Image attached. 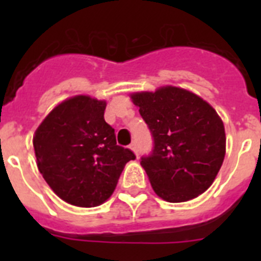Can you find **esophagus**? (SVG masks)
<instances>
[{
  "mask_svg": "<svg viewBox=\"0 0 261 261\" xmlns=\"http://www.w3.org/2000/svg\"><path fill=\"white\" fill-rule=\"evenodd\" d=\"M129 149H130V150H132L133 153L136 154V155H137V153H138V147H137V144H136V142H133V144L129 145Z\"/></svg>",
  "mask_w": 261,
  "mask_h": 261,
  "instance_id": "34e87169",
  "label": "esophagus"
}]
</instances>
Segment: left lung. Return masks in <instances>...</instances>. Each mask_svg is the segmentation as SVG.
<instances>
[{
    "instance_id": "left-lung-1",
    "label": "left lung",
    "mask_w": 261,
    "mask_h": 261,
    "mask_svg": "<svg viewBox=\"0 0 261 261\" xmlns=\"http://www.w3.org/2000/svg\"><path fill=\"white\" fill-rule=\"evenodd\" d=\"M153 136L142 156L154 192L168 202L192 200L208 190L222 166L226 136L222 120L199 95L175 86L130 95Z\"/></svg>"
}]
</instances>
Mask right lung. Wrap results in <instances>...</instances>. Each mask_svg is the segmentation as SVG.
<instances>
[{
    "instance_id": "right-lung-1",
    "label": "right lung",
    "mask_w": 261,
    "mask_h": 261,
    "mask_svg": "<svg viewBox=\"0 0 261 261\" xmlns=\"http://www.w3.org/2000/svg\"><path fill=\"white\" fill-rule=\"evenodd\" d=\"M105 100L77 95L50 111L34 136L36 165L44 180L68 204L93 208L114 193L132 150L116 145L106 123Z\"/></svg>"
}]
</instances>
